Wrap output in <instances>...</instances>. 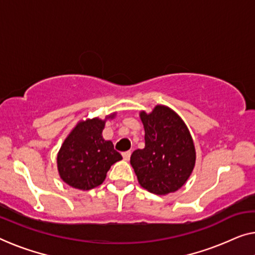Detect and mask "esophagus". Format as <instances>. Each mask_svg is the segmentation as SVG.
Here are the masks:
<instances>
[{
	"label": "esophagus",
	"mask_w": 255,
	"mask_h": 255,
	"mask_svg": "<svg viewBox=\"0 0 255 255\" xmlns=\"http://www.w3.org/2000/svg\"><path fill=\"white\" fill-rule=\"evenodd\" d=\"M130 154H131V152H130V151H126V152H124V153H123V157H124L125 160H129V158H130Z\"/></svg>",
	"instance_id": "34e87169"
}]
</instances>
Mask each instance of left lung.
<instances>
[{
    "label": "left lung",
    "mask_w": 255,
    "mask_h": 255,
    "mask_svg": "<svg viewBox=\"0 0 255 255\" xmlns=\"http://www.w3.org/2000/svg\"><path fill=\"white\" fill-rule=\"evenodd\" d=\"M145 146L131 153L130 164L139 184L155 195L174 192L183 185L196 161L195 145L183 121L162 105L150 115L140 112Z\"/></svg>",
    "instance_id": "8db88e82"
}]
</instances>
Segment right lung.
<instances>
[{"label":"right lung","instance_id":"1","mask_svg":"<svg viewBox=\"0 0 255 255\" xmlns=\"http://www.w3.org/2000/svg\"><path fill=\"white\" fill-rule=\"evenodd\" d=\"M104 125L105 121L97 118L78 124L60 147L57 155L58 172L71 187L80 190L98 187L110 167L123 159L111 140L102 136Z\"/></svg>","mask_w":255,"mask_h":255}]
</instances>
